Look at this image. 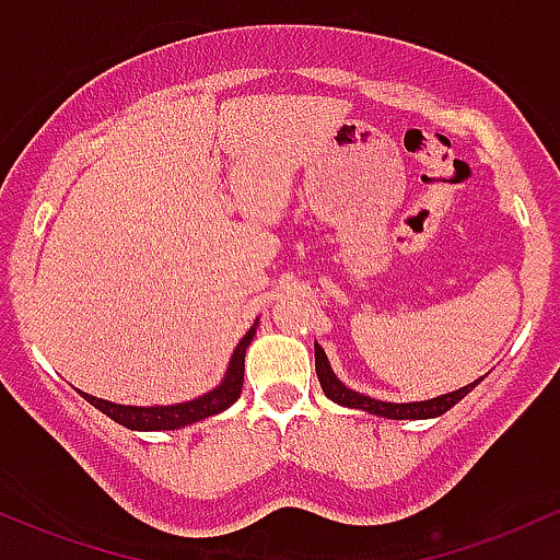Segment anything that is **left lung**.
<instances>
[{
	"instance_id": "left-lung-1",
	"label": "left lung",
	"mask_w": 560,
	"mask_h": 560,
	"mask_svg": "<svg viewBox=\"0 0 560 560\" xmlns=\"http://www.w3.org/2000/svg\"><path fill=\"white\" fill-rule=\"evenodd\" d=\"M313 348H316L318 383H322V390L327 393L331 401L340 404V407L370 411V415H377V417H388V420H433V417H441L444 411H450L454 404L463 401V398L468 396V393L483 380L481 377V380H476V383L465 385V388L444 393V396L428 398V401H409V404L377 401V398L364 396V393L346 388V383H340V380H337V374L331 372V364H329L327 353H324V348L318 346V342Z\"/></svg>"
}]
</instances>
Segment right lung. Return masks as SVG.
<instances>
[{"mask_svg": "<svg viewBox=\"0 0 560 560\" xmlns=\"http://www.w3.org/2000/svg\"><path fill=\"white\" fill-rule=\"evenodd\" d=\"M255 331H257V322L252 324L247 335H244L242 340H238V346L233 348L229 370H225L218 388L207 390L205 396L199 398H190V401L167 404V407H127V404H114V401H106V398L90 396V393H82V390L79 393L88 398L92 407L101 409L103 415L110 417V420L130 430H177V428L194 425V422L207 420V417L225 411L231 404H236L238 396H242L244 353H247Z\"/></svg>", "mask_w": 560, "mask_h": 560, "instance_id": "right-lung-1", "label": "right lung"}]
</instances>
